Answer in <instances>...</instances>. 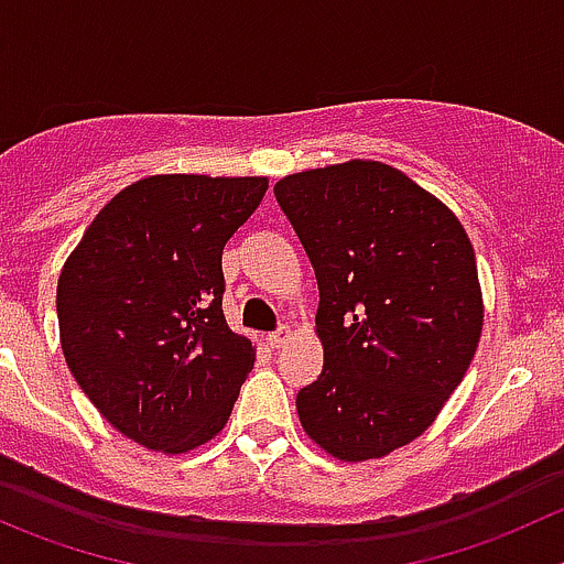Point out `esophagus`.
Returning a JSON list of instances; mask_svg holds the SVG:
<instances>
[{
	"label": "esophagus",
	"instance_id": "esophagus-1",
	"mask_svg": "<svg viewBox=\"0 0 564 564\" xmlns=\"http://www.w3.org/2000/svg\"><path fill=\"white\" fill-rule=\"evenodd\" d=\"M288 337H291L288 335V329H279V332H271V335H265V343L271 348H282L288 343Z\"/></svg>",
	"mask_w": 564,
	"mask_h": 564
}]
</instances>
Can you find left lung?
<instances>
[{
	"label": "left lung",
	"instance_id": "left-lung-1",
	"mask_svg": "<svg viewBox=\"0 0 564 564\" xmlns=\"http://www.w3.org/2000/svg\"><path fill=\"white\" fill-rule=\"evenodd\" d=\"M318 276L324 371L299 390L302 429L340 463L421 437L457 390L485 326L476 254L437 196L379 160L273 185Z\"/></svg>",
	"mask_w": 564,
	"mask_h": 564
}]
</instances>
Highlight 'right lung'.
<instances>
[{
  "mask_svg": "<svg viewBox=\"0 0 564 564\" xmlns=\"http://www.w3.org/2000/svg\"><path fill=\"white\" fill-rule=\"evenodd\" d=\"M268 176L154 174L96 213L57 279L66 366L112 429L180 457L227 426L257 346L221 310V254Z\"/></svg>",
  "mask_w": 564,
  "mask_h": 564,
  "instance_id": "1",
  "label": "right lung"
}]
</instances>
